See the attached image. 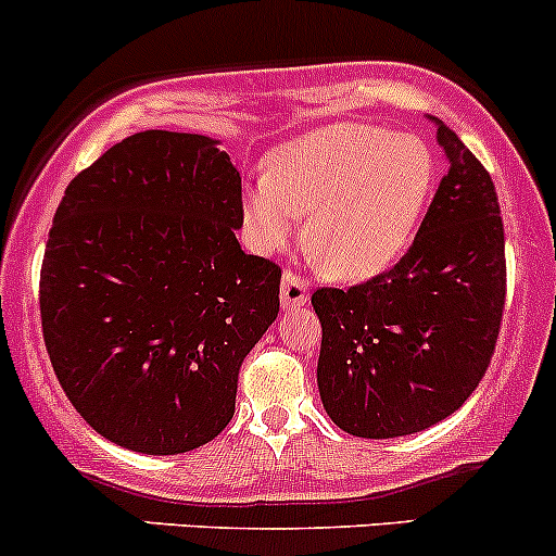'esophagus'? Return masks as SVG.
<instances>
[{
	"label": "esophagus",
	"mask_w": 556,
	"mask_h": 556,
	"mask_svg": "<svg viewBox=\"0 0 556 556\" xmlns=\"http://www.w3.org/2000/svg\"><path fill=\"white\" fill-rule=\"evenodd\" d=\"M307 302V286L302 283L300 278L291 270L283 273V280H280V305L286 311H294V307H302Z\"/></svg>",
	"instance_id": "1"
}]
</instances>
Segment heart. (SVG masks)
Wrapping results in <instances>:
<instances>
[{"instance_id": "1", "label": "heart", "mask_w": 556, "mask_h": 556, "mask_svg": "<svg viewBox=\"0 0 556 556\" xmlns=\"http://www.w3.org/2000/svg\"><path fill=\"white\" fill-rule=\"evenodd\" d=\"M431 144L371 123L307 130L270 154L243 192V225L260 254L289 245L305 219V249L340 280L391 270L409 249L437 187Z\"/></svg>"}]
</instances>
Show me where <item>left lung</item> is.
Wrapping results in <instances>:
<instances>
[{
  "label": "left lung",
  "mask_w": 556,
  "mask_h": 556,
  "mask_svg": "<svg viewBox=\"0 0 556 556\" xmlns=\"http://www.w3.org/2000/svg\"><path fill=\"white\" fill-rule=\"evenodd\" d=\"M437 123L450 168L409 251L382 276L313 294L326 415L362 439L426 431L460 409L488 371L503 302L506 240L495 185Z\"/></svg>",
  "instance_id": "obj_1"
}]
</instances>
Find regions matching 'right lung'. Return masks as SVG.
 Returning a JSON list of instances; mask_svg holds the SVG:
<instances>
[{
  "label": "right lung",
  "mask_w": 556,
  "mask_h": 556,
  "mask_svg": "<svg viewBox=\"0 0 556 556\" xmlns=\"http://www.w3.org/2000/svg\"><path fill=\"white\" fill-rule=\"evenodd\" d=\"M219 141L144 130L68 181L39 276L61 388L125 450L179 455L236 415L238 371L278 316L280 267L240 249Z\"/></svg>",
  "instance_id": "1"
}]
</instances>
